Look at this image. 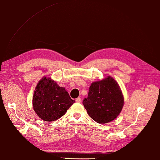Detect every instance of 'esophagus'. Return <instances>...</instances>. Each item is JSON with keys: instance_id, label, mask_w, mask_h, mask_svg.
Here are the masks:
<instances>
[{"instance_id": "1", "label": "esophagus", "mask_w": 160, "mask_h": 160, "mask_svg": "<svg viewBox=\"0 0 160 160\" xmlns=\"http://www.w3.org/2000/svg\"><path fill=\"white\" fill-rule=\"evenodd\" d=\"M76 102H77V103H80L81 102V98H77V99H76Z\"/></svg>"}]
</instances>
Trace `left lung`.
I'll return each instance as SVG.
<instances>
[{"mask_svg":"<svg viewBox=\"0 0 160 160\" xmlns=\"http://www.w3.org/2000/svg\"><path fill=\"white\" fill-rule=\"evenodd\" d=\"M83 104L93 120L106 124L113 121L122 111L124 96L117 81L108 76L91 84L88 96L83 100Z\"/></svg>","mask_w":160,"mask_h":160,"instance_id":"obj_1","label":"left lung"}]
</instances>
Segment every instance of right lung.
<instances>
[{
	"instance_id": "right-lung-1",
	"label": "right lung",
	"mask_w": 160,
	"mask_h": 160,
	"mask_svg": "<svg viewBox=\"0 0 160 160\" xmlns=\"http://www.w3.org/2000/svg\"><path fill=\"white\" fill-rule=\"evenodd\" d=\"M74 102L65 88L47 77L38 81L32 100L34 111L39 118L46 122L60 118Z\"/></svg>"
}]
</instances>
